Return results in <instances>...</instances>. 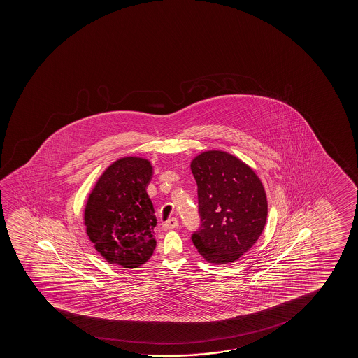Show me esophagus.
<instances>
[{
  "mask_svg": "<svg viewBox=\"0 0 358 358\" xmlns=\"http://www.w3.org/2000/svg\"><path fill=\"white\" fill-rule=\"evenodd\" d=\"M177 226H178V220H177L176 217H172V219H169L165 222H162L164 230H172V229H175Z\"/></svg>",
  "mask_w": 358,
  "mask_h": 358,
  "instance_id": "esophagus-1",
  "label": "esophagus"
}]
</instances>
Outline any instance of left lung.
Here are the masks:
<instances>
[{"mask_svg": "<svg viewBox=\"0 0 358 358\" xmlns=\"http://www.w3.org/2000/svg\"><path fill=\"white\" fill-rule=\"evenodd\" d=\"M201 227L193 245L209 263L235 262L264 230L268 201L255 171L229 152L209 150L194 157Z\"/></svg>", "mask_w": 358, "mask_h": 358, "instance_id": "obj_1", "label": "left lung"}]
</instances>
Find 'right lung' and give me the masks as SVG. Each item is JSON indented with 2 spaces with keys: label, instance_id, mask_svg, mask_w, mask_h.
<instances>
[{
  "label": "right lung",
  "instance_id": "obj_1",
  "mask_svg": "<svg viewBox=\"0 0 358 358\" xmlns=\"http://www.w3.org/2000/svg\"><path fill=\"white\" fill-rule=\"evenodd\" d=\"M152 172L147 159L122 157L105 170L89 196L87 235L108 263L138 268L157 247V217L147 193Z\"/></svg>",
  "mask_w": 358,
  "mask_h": 358
}]
</instances>
